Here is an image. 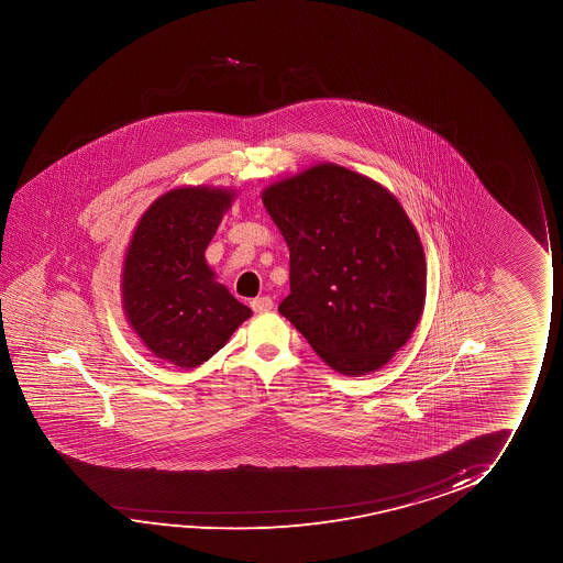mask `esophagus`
Instances as JSON below:
<instances>
[{
	"mask_svg": "<svg viewBox=\"0 0 563 563\" xmlns=\"http://www.w3.org/2000/svg\"><path fill=\"white\" fill-rule=\"evenodd\" d=\"M250 308L254 309L255 313H265V311L273 309V300H271L269 296L255 298V300L250 301Z\"/></svg>",
	"mask_w": 563,
	"mask_h": 563,
	"instance_id": "34e87169",
	"label": "esophagus"
}]
</instances>
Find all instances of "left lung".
<instances>
[{
  "label": "left lung",
  "instance_id": "obj_1",
  "mask_svg": "<svg viewBox=\"0 0 563 563\" xmlns=\"http://www.w3.org/2000/svg\"><path fill=\"white\" fill-rule=\"evenodd\" d=\"M263 203L290 250L278 311L342 375L383 367L416 329L427 265L393 194L332 163L286 178Z\"/></svg>",
  "mask_w": 563,
  "mask_h": 563
}]
</instances>
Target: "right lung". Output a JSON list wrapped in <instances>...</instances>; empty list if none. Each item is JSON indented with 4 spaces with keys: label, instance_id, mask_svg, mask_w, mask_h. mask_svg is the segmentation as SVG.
<instances>
[{
    "label": "right lung",
    "instance_id": "add662e5",
    "mask_svg": "<svg viewBox=\"0 0 563 563\" xmlns=\"http://www.w3.org/2000/svg\"><path fill=\"white\" fill-rule=\"evenodd\" d=\"M232 194L178 188L140 219L124 260L123 303L129 323L157 357L192 369L219 352L252 316L213 280L206 247Z\"/></svg>",
    "mask_w": 563,
    "mask_h": 563
}]
</instances>
